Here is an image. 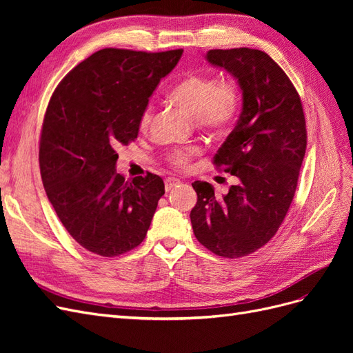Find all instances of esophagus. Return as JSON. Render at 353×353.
Returning a JSON list of instances; mask_svg holds the SVG:
<instances>
[{
    "label": "esophagus",
    "instance_id": "34e87169",
    "mask_svg": "<svg viewBox=\"0 0 353 353\" xmlns=\"http://www.w3.org/2000/svg\"><path fill=\"white\" fill-rule=\"evenodd\" d=\"M178 184H179V179H176V178H168V179H165V190L166 191L172 190Z\"/></svg>",
    "mask_w": 353,
    "mask_h": 353
}]
</instances>
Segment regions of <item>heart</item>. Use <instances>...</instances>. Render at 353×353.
<instances>
[{
    "mask_svg": "<svg viewBox=\"0 0 353 353\" xmlns=\"http://www.w3.org/2000/svg\"><path fill=\"white\" fill-rule=\"evenodd\" d=\"M169 100L187 112L197 123L209 131H222L236 119L240 105L239 90L234 83H218L215 78L203 73H191L181 79L169 92ZM152 110L141 114L140 126L147 128ZM199 153L197 147L176 148L168 156L169 163L176 169H185L190 159Z\"/></svg>",
    "mask_w": 353,
    "mask_h": 353,
    "instance_id": "b5f03b06",
    "label": "heart"
}]
</instances>
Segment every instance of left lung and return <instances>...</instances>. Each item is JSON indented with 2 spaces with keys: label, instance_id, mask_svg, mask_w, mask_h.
I'll use <instances>...</instances> for the list:
<instances>
[{
  "label": "left lung",
  "instance_id": "8db88e82",
  "mask_svg": "<svg viewBox=\"0 0 353 353\" xmlns=\"http://www.w3.org/2000/svg\"><path fill=\"white\" fill-rule=\"evenodd\" d=\"M206 60L241 90L239 121L213 157L239 184L216 196L209 183L194 181L197 203L190 219L208 250L236 259L261 249L284 221L306 152V123L292 81L266 52L210 50Z\"/></svg>",
  "mask_w": 353,
  "mask_h": 353
}]
</instances>
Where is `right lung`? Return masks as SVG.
Masks as SVG:
<instances>
[{
    "instance_id": "obj_1",
    "label": "right lung",
    "mask_w": 353,
    "mask_h": 353,
    "mask_svg": "<svg viewBox=\"0 0 353 353\" xmlns=\"http://www.w3.org/2000/svg\"><path fill=\"white\" fill-rule=\"evenodd\" d=\"M183 50L104 48L81 61L51 95L39 168L59 219L83 249L112 258L132 250L150 227L163 179L116 172L117 147L138 137L141 114Z\"/></svg>"
}]
</instances>
